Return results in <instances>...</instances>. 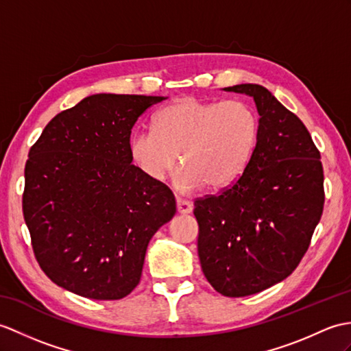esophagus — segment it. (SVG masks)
I'll list each match as a JSON object with an SVG mask.
<instances>
[{
  "label": "esophagus",
  "mask_w": 351,
  "mask_h": 351,
  "mask_svg": "<svg viewBox=\"0 0 351 351\" xmlns=\"http://www.w3.org/2000/svg\"><path fill=\"white\" fill-rule=\"evenodd\" d=\"M176 208H178V213L186 215V214H191L193 210V205L190 202L182 200V199H176Z\"/></svg>",
  "instance_id": "obj_1"
}]
</instances>
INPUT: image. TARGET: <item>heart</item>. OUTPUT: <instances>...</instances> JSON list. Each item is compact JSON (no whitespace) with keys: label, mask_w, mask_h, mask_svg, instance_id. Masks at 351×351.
<instances>
[{"label":"heart","mask_w":351,"mask_h":351,"mask_svg":"<svg viewBox=\"0 0 351 351\" xmlns=\"http://www.w3.org/2000/svg\"><path fill=\"white\" fill-rule=\"evenodd\" d=\"M258 115L242 100L205 101L193 97L161 109L154 130H137L128 151L151 181H162L176 162L175 185L194 191L232 184L250 162L258 138Z\"/></svg>","instance_id":"1"}]
</instances>
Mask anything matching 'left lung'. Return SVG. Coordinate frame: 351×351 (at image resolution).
Listing matches in <instances>:
<instances>
[{
    "label": "left lung",
    "instance_id": "1",
    "mask_svg": "<svg viewBox=\"0 0 351 351\" xmlns=\"http://www.w3.org/2000/svg\"><path fill=\"white\" fill-rule=\"evenodd\" d=\"M227 93L252 97L258 138L245 170L218 195L194 202L202 271L218 293L256 295L286 280L309 247L323 205V166L311 134L265 86Z\"/></svg>",
    "mask_w": 351,
    "mask_h": 351
}]
</instances>
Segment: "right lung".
<instances>
[{
    "instance_id": "obj_1",
    "label": "right lung",
    "mask_w": 351,
    "mask_h": 351,
    "mask_svg": "<svg viewBox=\"0 0 351 351\" xmlns=\"http://www.w3.org/2000/svg\"><path fill=\"white\" fill-rule=\"evenodd\" d=\"M167 97L94 94L58 113L29 149L22 209L40 267L95 300L125 298L175 195L132 165L137 118Z\"/></svg>"
}]
</instances>
